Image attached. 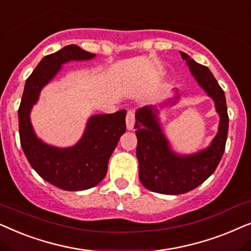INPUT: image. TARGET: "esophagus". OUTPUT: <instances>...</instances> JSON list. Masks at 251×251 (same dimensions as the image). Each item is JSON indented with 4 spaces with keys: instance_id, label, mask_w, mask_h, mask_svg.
<instances>
[{
    "instance_id": "obj_1",
    "label": "esophagus",
    "mask_w": 251,
    "mask_h": 251,
    "mask_svg": "<svg viewBox=\"0 0 251 251\" xmlns=\"http://www.w3.org/2000/svg\"><path fill=\"white\" fill-rule=\"evenodd\" d=\"M135 123V112L134 110H128L127 115H126V126L128 129H133Z\"/></svg>"
}]
</instances>
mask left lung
<instances>
[{
  "label": "left lung",
  "mask_w": 251,
  "mask_h": 251,
  "mask_svg": "<svg viewBox=\"0 0 251 251\" xmlns=\"http://www.w3.org/2000/svg\"><path fill=\"white\" fill-rule=\"evenodd\" d=\"M182 59L200 86L211 96L220 116L219 131L211 146L192 156H179L170 150L169 142L163 134L156 110L143 106L135 113L136 157L139 160V178L147 189L152 192L178 195L195 189L215 172L225 151L228 115L225 93L211 71L199 64L185 52L180 51Z\"/></svg>",
  "instance_id": "obj_1"
}]
</instances>
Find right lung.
Returning a JSON list of instances; mask_svg holds the SVG:
<instances>
[{"label":"right lung","mask_w":251,"mask_h":251,"mask_svg":"<svg viewBox=\"0 0 251 251\" xmlns=\"http://www.w3.org/2000/svg\"><path fill=\"white\" fill-rule=\"evenodd\" d=\"M94 56L75 45L45 56L26 80L18 109L19 138L26 158L41 178L64 190L92 188L104 178L110 156L126 131V110L93 116L81 140L68 149L50 147L38 140L29 122V111L42 87L53 78L63 63Z\"/></svg>","instance_id":"add662e5"}]
</instances>
